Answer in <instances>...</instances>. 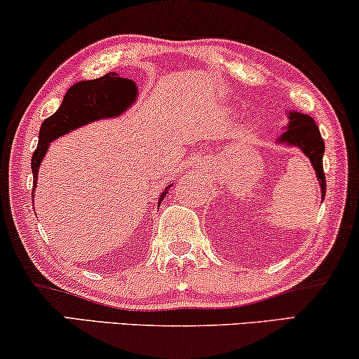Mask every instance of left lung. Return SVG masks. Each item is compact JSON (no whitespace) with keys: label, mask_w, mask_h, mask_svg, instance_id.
<instances>
[{"label":"left lung","mask_w":359,"mask_h":359,"mask_svg":"<svg viewBox=\"0 0 359 359\" xmlns=\"http://www.w3.org/2000/svg\"><path fill=\"white\" fill-rule=\"evenodd\" d=\"M276 143L280 146L299 149L301 153L311 161L312 168L316 170V177L319 180L322 200H324L327 184L324 168H322V158H324L325 153V144L314 118H312L311 115L296 112V110H290V112H287L286 128L278 136Z\"/></svg>","instance_id":"8db88e82"}]
</instances>
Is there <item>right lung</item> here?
Listing matches in <instances>:
<instances>
[{"label":"right lung","instance_id":"right-lung-1","mask_svg":"<svg viewBox=\"0 0 359 359\" xmlns=\"http://www.w3.org/2000/svg\"><path fill=\"white\" fill-rule=\"evenodd\" d=\"M138 99V86L133 79L120 78L117 73H107L102 78L79 81L67 90L57 112L43 120L39 131V144L32 156L34 191L37 187L40 164L53 140L78 130L84 125L102 118H115L127 112ZM168 185L158 198V208L169 194ZM32 191V198H34Z\"/></svg>","mask_w":359,"mask_h":359}]
</instances>
